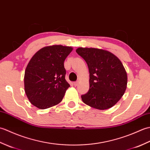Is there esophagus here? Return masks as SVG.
Wrapping results in <instances>:
<instances>
[{"mask_svg": "<svg viewBox=\"0 0 150 150\" xmlns=\"http://www.w3.org/2000/svg\"><path fill=\"white\" fill-rule=\"evenodd\" d=\"M73 84H74L75 86H78V84H79V82L78 81L74 82V83H73Z\"/></svg>", "mask_w": 150, "mask_h": 150, "instance_id": "1", "label": "esophagus"}]
</instances>
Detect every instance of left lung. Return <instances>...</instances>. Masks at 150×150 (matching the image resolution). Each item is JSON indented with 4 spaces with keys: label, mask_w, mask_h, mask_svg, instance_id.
I'll return each mask as SVG.
<instances>
[{
    "label": "left lung",
    "mask_w": 150,
    "mask_h": 150,
    "mask_svg": "<svg viewBox=\"0 0 150 150\" xmlns=\"http://www.w3.org/2000/svg\"><path fill=\"white\" fill-rule=\"evenodd\" d=\"M76 52L86 62L90 72V89L81 95L83 103L100 110L113 106L127 87V73L122 62L106 50L79 47Z\"/></svg>",
    "instance_id": "obj_1"
}]
</instances>
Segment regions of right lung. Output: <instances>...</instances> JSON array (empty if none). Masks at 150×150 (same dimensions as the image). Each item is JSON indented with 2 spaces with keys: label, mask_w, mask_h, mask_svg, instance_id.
<instances>
[{
  "label": "right lung",
  "mask_w": 150,
  "mask_h": 150,
  "mask_svg": "<svg viewBox=\"0 0 150 150\" xmlns=\"http://www.w3.org/2000/svg\"><path fill=\"white\" fill-rule=\"evenodd\" d=\"M73 48L62 45L44 47L35 54L25 70L24 90L30 103L47 109L62 101L70 85L64 62Z\"/></svg>",
  "instance_id": "right-lung-1"
}]
</instances>
